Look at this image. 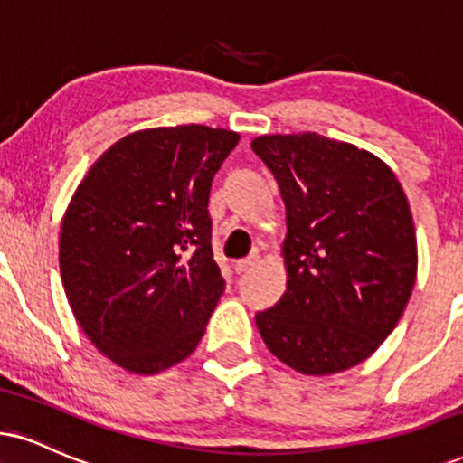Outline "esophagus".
<instances>
[{
	"label": "esophagus",
	"mask_w": 463,
	"mask_h": 463,
	"mask_svg": "<svg viewBox=\"0 0 463 463\" xmlns=\"http://www.w3.org/2000/svg\"><path fill=\"white\" fill-rule=\"evenodd\" d=\"M259 263H260V256L252 254V256H248V259L235 260V263H232V269H235L237 274H246V271H250L252 267H256Z\"/></svg>",
	"instance_id": "34e87169"
}]
</instances>
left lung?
I'll use <instances>...</instances> for the list:
<instances>
[{
	"mask_svg": "<svg viewBox=\"0 0 463 463\" xmlns=\"http://www.w3.org/2000/svg\"><path fill=\"white\" fill-rule=\"evenodd\" d=\"M252 150L287 207V291L256 327L304 375L352 369L394 330L416 282V231L380 157L319 133L260 136Z\"/></svg>",
	"mask_w": 463,
	"mask_h": 463,
	"instance_id": "8db88e82",
	"label": "left lung"
}]
</instances>
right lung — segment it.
<instances>
[{
    "label": "right lung",
    "instance_id": "1",
    "mask_svg": "<svg viewBox=\"0 0 463 463\" xmlns=\"http://www.w3.org/2000/svg\"><path fill=\"white\" fill-rule=\"evenodd\" d=\"M239 133L204 125L125 136L90 165L60 228V274L99 352L155 375L196 349L224 278L209 192Z\"/></svg>",
    "mask_w": 463,
    "mask_h": 463
}]
</instances>
